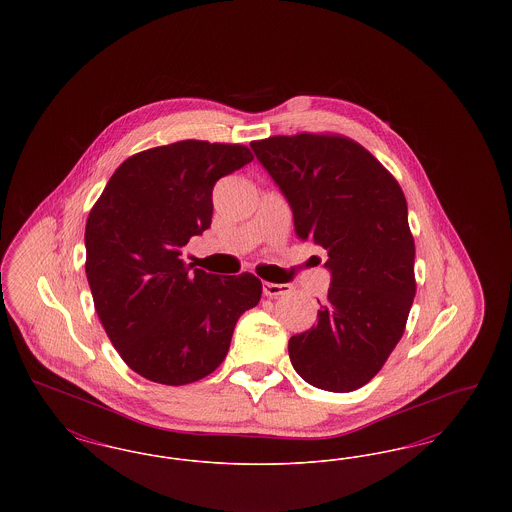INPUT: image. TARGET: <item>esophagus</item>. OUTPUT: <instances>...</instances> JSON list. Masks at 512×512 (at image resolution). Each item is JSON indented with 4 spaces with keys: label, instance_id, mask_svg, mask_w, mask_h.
Returning a JSON list of instances; mask_svg holds the SVG:
<instances>
[{
    "label": "esophagus",
    "instance_id": "obj_1",
    "mask_svg": "<svg viewBox=\"0 0 512 512\" xmlns=\"http://www.w3.org/2000/svg\"><path fill=\"white\" fill-rule=\"evenodd\" d=\"M292 292V286L288 284H272V282H263V293L267 297H278V295H286Z\"/></svg>",
    "mask_w": 512,
    "mask_h": 512
}]
</instances>
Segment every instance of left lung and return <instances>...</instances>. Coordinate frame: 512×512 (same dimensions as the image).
<instances>
[{"mask_svg": "<svg viewBox=\"0 0 512 512\" xmlns=\"http://www.w3.org/2000/svg\"><path fill=\"white\" fill-rule=\"evenodd\" d=\"M251 149L286 195L295 234L326 251L332 274L317 324L290 338L293 368L320 390H359L401 340L416 293L403 190L338 134L272 136Z\"/></svg>", "mask_w": 512, "mask_h": 512, "instance_id": "1", "label": "left lung"}]
</instances>
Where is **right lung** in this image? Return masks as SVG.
Returning <instances> with one entry per match:
<instances>
[{"label": "right lung", "instance_id": "1", "mask_svg": "<svg viewBox=\"0 0 512 512\" xmlns=\"http://www.w3.org/2000/svg\"><path fill=\"white\" fill-rule=\"evenodd\" d=\"M253 161L240 144L182 140L128 157L86 220V276L122 361L151 382L184 386L224 361L234 326L261 299L251 272L207 274L184 245L213 217L217 180Z\"/></svg>", "mask_w": 512, "mask_h": 512}]
</instances>
